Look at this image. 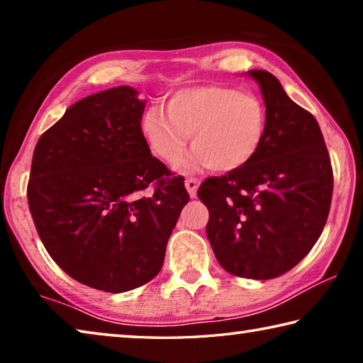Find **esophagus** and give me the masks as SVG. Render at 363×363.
<instances>
[{
    "label": "esophagus",
    "instance_id": "esophagus-1",
    "mask_svg": "<svg viewBox=\"0 0 363 363\" xmlns=\"http://www.w3.org/2000/svg\"><path fill=\"white\" fill-rule=\"evenodd\" d=\"M199 184L200 181L196 179V177H187L186 179V189L190 196H195L196 195V189H199Z\"/></svg>",
    "mask_w": 363,
    "mask_h": 363
}]
</instances>
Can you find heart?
Returning a JSON list of instances; mask_svg holds the SVG:
<instances>
[{
    "label": "heart",
    "instance_id": "1",
    "mask_svg": "<svg viewBox=\"0 0 363 363\" xmlns=\"http://www.w3.org/2000/svg\"><path fill=\"white\" fill-rule=\"evenodd\" d=\"M267 113L253 91L227 84L192 86L169 96L167 110L152 106L140 118V133L153 155L176 163L186 150L189 134L194 150L187 167L208 164L233 171L248 164L266 136Z\"/></svg>",
    "mask_w": 363,
    "mask_h": 363
}]
</instances>
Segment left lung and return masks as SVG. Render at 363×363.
<instances>
[{
  "label": "left lung",
  "mask_w": 363,
  "mask_h": 363,
  "mask_svg": "<svg viewBox=\"0 0 363 363\" xmlns=\"http://www.w3.org/2000/svg\"><path fill=\"white\" fill-rule=\"evenodd\" d=\"M266 104V136L256 157L208 177L199 199L210 211L206 235L227 272L269 280L309 253L327 224L333 168L320 126L272 73L250 70Z\"/></svg>",
  "instance_id": "obj_1"
}]
</instances>
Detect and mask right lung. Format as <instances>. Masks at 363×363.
I'll use <instances>...</instances> for the list:
<instances>
[{"label": "right lung", "instance_id": "right-lung-1", "mask_svg": "<svg viewBox=\"0 0 363 363\" xmlns=\"http://www.w3.org/2000/svg\"><path fill=\"white\" fill-rule=\"evenodd\" d=\"M136 96L118 86L67 108L38 139L27 186L49 256L79 284L108 293L155 277L190 199L184 177L152 157Z\"/></svg>", "mask_w": 363, "mask_h": 363}]
</instances>
